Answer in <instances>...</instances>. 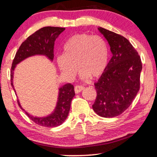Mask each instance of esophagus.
<instances>
[{"label": "esophagus", "mask_w": 157, "mask_h": 157, "mask_svg": "<svg viewBox=\"0 0 157 157\" xmlns=\"http://www.w3.org/2000/svg\"><path fill=\"white\" fill-rule=\"evenodd\" d=\"M85 89V87L82 86H76L75 88H74V90H75L76 93H78L81 92L82 90Z\"/></svg>", "instance_id": "obj_1"}]
</instances>
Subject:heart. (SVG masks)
I'll use <instances>...</instances> for the list:
<instances>
[{"instance_id":"1","label":"heart","mask_w":157,"mask_h":157,"mask_svg":"<svg viewBox=\"0 0 157 157\" xmlns=\"http://www.w3.org/2000/svg\"><path fill=\"white\" fill-rule=\"evenodd\" d=\"M63 55L57 57V63L65 76L75 75L76 65L81 77L98 78L102 75L109 62L107 43L100 36L78 33L72 36L63 45Z\"/></svg>"}]
</instances>
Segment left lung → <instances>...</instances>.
<instances>
[{"instance_id":"left-lung-1","label":"left lung","mask_w":157,"mask_h":157,"mask_svg":"<svg viewBox=\"0 0 157 157\" xmlns=\"http://www.w3.org/2000/svg\"><path fill=\"white\" fill-rule=\"evenodd\" d=\"M98 30L109 43L112 57L95 83L97 97L93 109L98 115L115 117L130 107L140 90V57L126 38L105 29Z\"/></svg>"}]
</instances>
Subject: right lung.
Returning a JSON list of instances; mask_svg holds the SVG:
<instances>
[{"mask_svg":"<svg viewBox=\"0 0 157 157\" xmlns=\"http://www.w3.org/2000/svg\"><path fill=\"white\" fill-rule=\"evenodd\" d=\"M64 30L65 28L45 26L36 31L21 43L16 52L11 67V86L14 92L16 91L13 86V76L17 64L20 63L24 59L34 55H44L50 61H52L54 58L55 41L60 33ZM74 95V88L71 83L64 84L60 87L57 105L54 111L50 114L43 117H33L29 114L21 107L18 100L17 102L21 109L25 111L28 117L33 122L40 126L52 128L59 126L66 120L70 110L71 102Z\"/></svg>","mask_w":157,"mask_h":157,"instance_id":"obj_1","label":"right lung"}]
</instances>
